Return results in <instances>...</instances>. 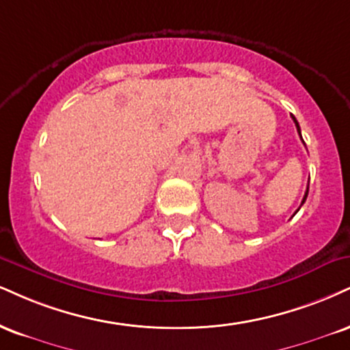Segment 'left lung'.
Here are the masks:
<instances>
[{
	"label": "left lung",
	"mask_w": 350,
	"mask_h": 350,
	"mask_svg": "<svg viewBox=\"0 0 350 350\" xmlns=\"http://www.w3.org/2000/svg\"><path fill=\"white\" fill-rule=\"evenodd\" d=\"M292 119H293V122H295V125H297V130H298V135H300V138H301V133H300V125H298V122H297V119H295V117H293V116H292ZM306 197H308V187H306V192H305V197H303V200H301V205H303V204H305ZM301 205H300V207H301ZM298 210H300V208H298ZM295 213H297V212H295Z\"/></svg>",
	"instance_id": "obj_1"
}]
</instances>
